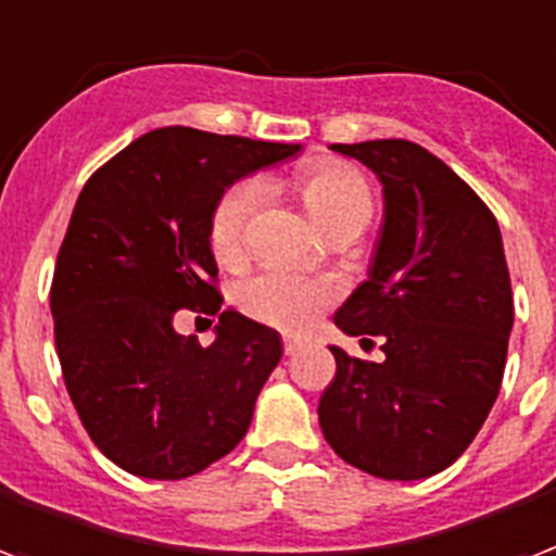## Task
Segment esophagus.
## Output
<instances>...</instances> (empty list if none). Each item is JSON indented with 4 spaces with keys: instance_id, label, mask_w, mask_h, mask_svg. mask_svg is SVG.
Wrapping results in <instances>:
<instances>
[{
    "instance_id": "1",
    "label": "esophagus",
    "mask_w": 556,
    "mask_h": 556,
    "mask_svg": "<svg viewBox=\"0 0 556 556\" xmlns=\"http://www.w3.org/2000/svg\"><path fill=\"white\" fill-rule=\"evenodd\" d=\"M306 348V341H301V339H292V336H287V339H283V353L287 355H295V353H301V350Z\"/></svg>"
}]
</instances>
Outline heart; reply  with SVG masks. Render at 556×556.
<instances>
[{"instance_id":"heart-1","label":"heart","mask_w":556,"mask_h":556,"mask_svg":"<svg viewBox=\"0 0 556 556\" xmlns=\"http://www.w3.org/2000/svg\"><path fill=\"white\" fill-rule=\"evenodd\" d=\"M299 192L306 212L321 229L339 220H350V217L367 224L372 215L370 184L358 168L348 163H336V160L306 163L299 175ZM257 198H261L257 184H241L217 203L212 215V232H208L217 261L232 264L243 255L247 226L257 206ZM332 299H336V287L330 281L290 273V269H269L257 275L241 292V304L247 313L287 332L313 327L315 318L332 304Z\"/></svg>"}]
</instances>
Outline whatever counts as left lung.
I'll return each instance as SVG.
<instances>
[{"mask_svg":"<svg viewBox=\"0 0 556 556\" xmlns=\"http://www.w3.org/2000/svg\"><path fill=\"white\" fill-rule=\"evenodd\" d=\"M330 149L370 168L384 194L367 281L332 315L348 336H379L384 362L330 348L318 425L364 473L428 479L465 454L503 384L514 327L503 235L454 168L410 140Z\"/></svg>","mask_w":556,"mask_h":556,"instance_id":"left-lung-1","label":"left lung"}]
</instances>
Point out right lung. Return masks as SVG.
Instances as JSON below:
<instances>
[{
	"mask_svg": "<svg viewBox=\"0 0 556 556\" xmlns=\"http://www.w3.org/2000/svg\"><path fill=\"white\" fill-rule=\"evenodd\" d=\"M299 152L154 128L83 186L53 269V341L88 437L128 473L186 479L247 437L278 330L224 309L201 348L172 318L220 309L208 232L226 189Z\"/></svg>",
	"mask_w": 556,
	"mask_h": 556,
	"instance_id": "obj_1",
	"label": "right lung"
}]
</instances>
